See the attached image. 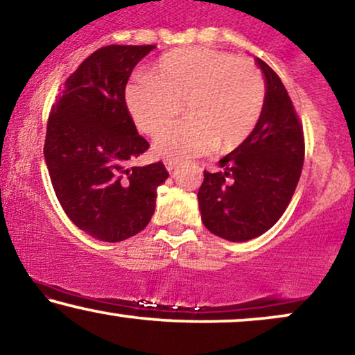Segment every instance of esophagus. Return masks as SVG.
<instances>
[{"instance_id":"obj_1","label":"esophagus","mask_w":355,"mask_h":355,"mask_svg":"<svg viewBox=\"0 0 355 355\" xmlns=\"http://www.w3.org/2000/svg\"><path fill=\"white\" fill-rule=\"evenodd\" d=\"M165 167H167L168 172H172V170L177 168V162H172V160H165Z\"/></svg>"}]
</instances>
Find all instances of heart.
<instances>
[{
	"mask_svg": "<svg viewBox=\"0 0 355 355\" xmlns=\"http://www.w3.org/2000/svg\"><path fill=\"white\" fill-rule=\"evenodd\" d=\"M124 101L146 134L158 131L186 105L189 118L162 127L154 139L157 155L178 162L214 147L231 150L241 146L262 116L266 82L249 58L188 47L160 57L150 77L129 80Z\"/></svg>",
	"mask_w": 355,
	"mask_h": 355,
	"instance_id": "b5f03b06",
	"label": "heart"
}]
</instances>
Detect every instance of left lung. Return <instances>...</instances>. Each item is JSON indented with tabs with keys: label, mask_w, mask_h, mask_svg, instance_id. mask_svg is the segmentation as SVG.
<instances>
[{
	"label": "left lung",
	"mask_w": 355,
	"mask_h": 355,
	"mask_svg": "<svg viewBox=\"0 0 355 355\" xmlns=\"http://www.w3.org/2000/svg\"><path fill=\"white\" fill-rule=\"evenodd\" d=\"M266 77V106L254 132L205 172L201 221L226 241L244 242L270 230L285 213L304 160L303 125L278 75L255 58Z\"/></svg>",
	"instance_id": "left-lung-1"
}]
</instances>
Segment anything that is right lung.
I'll return each mask as SVG.
<instances>
[{"instance_id": "1", "label": "right lung", "mask_w": 355, "mask_h": 355, "mask_svg": "<svg viewBox=\"0 0 355 355\" xmlns=\"http://www.w3.org/2000/svg\"><path fill=\"white\" fill-rule=\"evenodd\" d=\"M152 49H98L67 78L49 114L44 157L58 203L75 226L105 242L144 230L168 177L162 162L124 167L149 149L125 107L124 88Z\"/></svg>"}]
</instances>
